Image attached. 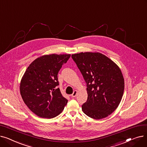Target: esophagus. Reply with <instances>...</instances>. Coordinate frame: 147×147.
I'll return each instance as SVG.
<instances>
[{"mask_svg": "<svg viewBox=\"0 0 147 147\" xmlns=\"http://www.w3.org/2000/svg\"><path fill=\"white\" fill-rule=\"evenodd\" d=\"M77 94H78V90H75L73 92V93L71 94V97H73V98H74V97H76V96Z\"/></svg>", "mask_w": 147, "mask_h": 147, "instance_id": "obj_1", "label": "esophagus"}]
</instances>
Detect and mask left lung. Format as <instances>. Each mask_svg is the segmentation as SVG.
I'll list each match as a JSON object with an SVG mask.
<instances>
[{
  "label": "left lung",
  "mask_w": 147,
  "mask_h": 147,
  "mask_svg": "<svg viewBox=\"0 0 147 147\" xmlns=\"http://www.w3.org/2000/svg\"><path fill=\"white\" fill-rule=\"evenodd\" d=\"M86 83L88 99L83 113L94 119L109 116L118 107L125 89L124 78L119 66L99 52L73 54Z\"/></svg>",
  "instance_id": "obj_1"
}]
</instances>
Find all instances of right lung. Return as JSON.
<instances>
[{"mask_svg":"<svg viewBox=\"0 0 147 147\" xmlns=\"http://www.w3.org/2000/svg\"><path fill=\"white\" fill-rule=\"evenodd\" d=\"M70 54H50L34 60L20 82V94L28 109L42 118H53L63 111L68 100L61 94L58 73Z\"/></svg>","mask_w":147,"mask_h":147,"instance_id":"obj_1","label":"right lung"}]
</instances>
